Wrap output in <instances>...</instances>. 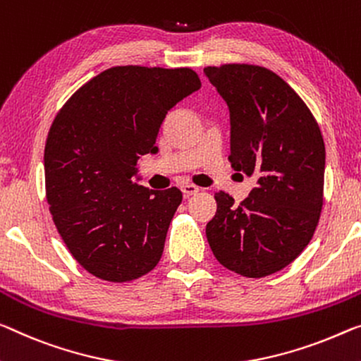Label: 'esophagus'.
<instances>
[{
    "label": "esophagus",
    "instance_id": "1",
    "mask_svg": "<svg viewBox=\"0 0 361 361\" xmlns=\"http://www.w3.org/2000/svg\"><path fill=\"white\" fill-rule=\"evenodd\" d=\"M180 190H182V193H184V197H192V195H195L200 188L193 184H184L180 187Z\"/></svg>",
    "mask_w": 361,
    "mask_h": 361
}]
</instances>
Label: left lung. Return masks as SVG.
I'll list each match as a JSON object with an SVG mask.
<instances>
[{
    "label": "left lung",
    "mask_w": 361,
    "mask_h": 361,
    "mask_svg": "<svg viewBox=\"0 0 361 361\" xmlns=\"http://www.w3.org/2000/svg\"><path fill=\"white\" fill-rule=\"evenodd\" d=\"M229 106L235 171L257 176L240 204L214 193L218 212L207 238L224 268L264 277L290 264L318 226L323 208L326 149L319 126L303 99L273 71L255 64L204 68Z\"/></svg>",
    "instance_id": "8db88e82"
}]
</instances>
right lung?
<instances>
[{"instance_id": "1", "label": "right lung", "mask_w": 361, "mask_h": 361, "mask_svg": "<svg viewBox=\"0 0 361 361\" xmlns=\"http://www.w3.org/2000/svg\"><path fill=\"white\" fill-rule=\"evenodd\" d=\"M200 87L188 68L116 66L82 85L49 127V212L75 262L98 279L134 281L161 259L182 192L132 179L142 154L158 152L168 111Z\"/></svg>"}]
</instances>
